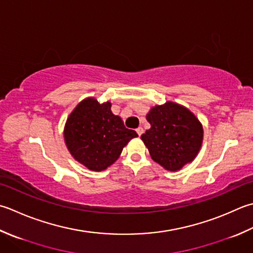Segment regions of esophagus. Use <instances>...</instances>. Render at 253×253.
Returning <instances> with one entry per match:
<instances>
[{
  "label": "esophagus",
  "mask_w": 253,
  "mask_h": 253,
  "mask_svg": "<svg viewBox=\"0 0 253 253\" xmlns=\"http://www.w3.org/2000/svg\"><path fill=\"white\" fill-rule=\"evenodd\" d=\"M136 131H137V133H138V136H141L142 133H143V128H142V127H138L137 129H136Z\"/></svg>",
  "instance_id": "1"
}]
</instances>
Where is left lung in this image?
I'll list each match as a JSON object with an SVG mask.
<instances>
[{
  "label": "left lung",
  "instance_id": "obj_1",
  "mask_svg": "<svg viewBox=\"0 0 253 253\" xmlns=\"http://www.w3.org/2000/svg\"><path fill=\"white\" fill-rule=\"evenodd\" d=\"M150 129L141 135L153 161L168 171H179L195 159L203 142V126L180 104L167 102L147 114Z\"/></svg>",
  "mask_w": 253,
  "mask_h": 253
}]
</instances>
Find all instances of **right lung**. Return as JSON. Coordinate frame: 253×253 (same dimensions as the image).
Returning a JSON list of instances; mask_svg holds the SVG:
<instances>
[{
    "instance_id": "1",
    "label": "right lung",
    "mask_w": 253,
    "mask_h": 253,
    "mask_svg": "<svg viewBox=\"0 0 253 253\" xmlns=\"http://www.w3.org/2000/svg\"><path fill=\"white\" fill-rule=\"evenodd\" d=\"M112 104L87 97L77 105L64 126V141L71 156L92 171H103L121 156L135 130L124 126L111 111Z\"/></svg>"
}]
</instances>
